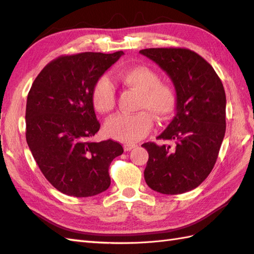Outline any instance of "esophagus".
<instances>
[{
    "instance_id": "1",
    "label": "esophagus",
    "mask_w": 254,
    "mask_h": 254,
    "mask_svg": "<svg viewBox=\"0 0 254 254\" xmlns=\"http://www.w3.org/2000/svg\"><path fill=\"white\" fill-rule=\"evenodd\" d=\"M136 146L137 145H135V144H126L124 145V150H126V152H130V150L135 148Z\"/></svg>"
}]
</instances>
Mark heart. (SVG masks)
<instances>
[{"label": "heart", "mask_w": 254, "mask_h": 254, "mask_svg": "<svg viewBox=\"0 0 254 254\" xmlns=\"http://www.w3.org/2000/svg\"><path fill=\"white\" fill-rule=\"evenodd\" d=\"M118 78L123 86L139 94L136 109L142 111L111 117L105 126V132L109 137L124 143L137 142L152 130V116L163 122L174 115L177 107L175 90L170 85L161 83L159 75L154 69L145 65L132 66L122 69ZM91 100L99 113H109L115 107V87L106 75L96 80Z\"/></svg>", "instance_id": "obj_1"}]
</instances>
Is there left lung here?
<instances>
[{
	"label": "left lung",
	"mask_w": 254,
	"mask_h": 254,
	"mask_svg": "<svg viewBox=\"0 0 254 254\" xmlns=\"http://www.w3.org/2000/svg\"><path fill=\"white\" fill-rule=\"evenodd\" d=\"M167 73L175 86L176 116L158 136L170 144L145 143L148 161L144 178L152 190L181 194L206 179L218 157L226 132V95L208 62L183 48L139 51Z\"/></svg>",
	"instance_id": "left-lung-1"
}]
</instances>
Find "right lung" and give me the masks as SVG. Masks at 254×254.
Segmentation results:
<instances>
[{"mask_svg":"<svg viewBox=\"0 0 254 254\" xmlns=\"http://www.w3.org/2000/svg\"><path fill=\"white\" fill-rule=\"evenodd\" d=\"M123 55L60 57L32 83L26 104V141L46 179L66 195L94 196L110 187L109 166L123 148L112 139L88 141L100 128L91 91Z\"/></svg>","mask_w":254,"mask_h":254,"instance_id":"1","label":"right lung"}]
</instances>
